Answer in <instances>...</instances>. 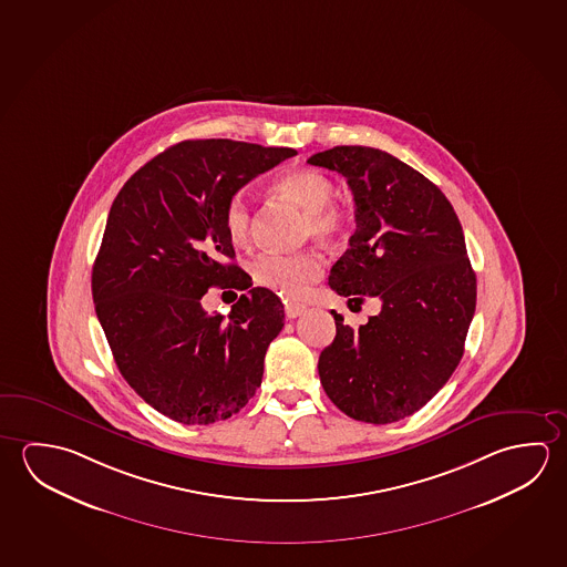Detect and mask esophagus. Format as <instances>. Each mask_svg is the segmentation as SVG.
<instances>
[{"label":"esophagus","instance_id":"1","mask_svg":"<svg viewBox=\"0 0 567 567\" xmlns=\"http://www.w3.org/2000/svg\"><path fill=\"white\" fill-rule=\"evenodd\" d=\"M307 312V305H300V302H288L285 307V315L288 318H297V316L305 315Z\"/></svg>","mask_w":567,"mask_h":567}]
</instances>
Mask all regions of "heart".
<instances>
[{
	"mask_svg": "<svg viewBox=\"0 0 567 567\" xmlns=\"http://www.w3.org/2000/svg\"><path fill=\"white\" fill-rule=\"evenodd\" d=\"M277 192L302 205L308 212L307 229L320 239H334L348 225V214L332 204L336 187L332 179L318 169H292L275 184ZM224 227L235 245L249 239L251 209L247 197L229 195L224 207ZM252 280L282 297L297 298L322 275V260L316 252L265 251L251 262Z\"/></svg>",
	"mask_w": 567,
	"mask_h": 567,
	"instance_id": "heart-1",
	"label": "heart"
}]
</instances>
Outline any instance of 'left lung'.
I'll return each instance as SVG.
<instances>
[{
	"instance_id": "8db88e82",
	"label": "left lung",
	"mask_w": 567,
	"mask_h": 567,
	"mask_svg": "<svg viewBox=\"0 0 567 567\" xmlns=\"http://www.w3.org/2000/svg\"><path fill=\"white\" fill-rule=\"evenodd\" d=\"M308 164L342 174L355 205V231L328 285L350 300H381L380 315L358 330L332 310L336 338L320 353V383L355 421L409 417L463 358L476 307L463 227L445 194L388 152L336 146Z\"/></svg>"
}]
</instances>
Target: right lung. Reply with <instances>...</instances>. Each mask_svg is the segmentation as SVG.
I'll use <instances>...</instances> for the list:
<instances>
[{
	"label": "right lung",
	"mask_w": 567,
	"mask_h": 567,
	"mask_svg": "<svg viewBox=\"0 0 567 567\" xmlns=\"http://www.w3.org/2000/svg\"><path fill=\"white\" fill-rule=\"evenodd\" d=\"M292 148L235 140H186L124 184L93 267L99 322L122 378L142 400L184 425L239 413L260 385L265 353L285 326V307L255 287L225 319L207 316L212 286L251 287L235 262L224 207Z\"/></svg>",
	"instance_id": "1"
}]
</instances>
